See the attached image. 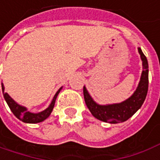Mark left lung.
<instances>
[{"label":"left lung","mask_w":160,"mask_h":160,"mask_svg":"<svg viewBox=\"0 0 160 160\" xmlns=\"http://www.w3.org/2000/svg\"><path fill=\"white\" fill-rule=\"evenodd\" d=\"M138 49L142 60L143 71L141 74L140 81L138 85V88L128 99L119 103L100 105L92 99L85 86L83 87V97H84L85 103L90 112H91V114L96 118L111 124L122 123L128 120L142 106L148 91L149 69H148V62L146 57L142 52L140 48H138Z\"/></svg>","instance_id":"8db88e82"}]
</instances>
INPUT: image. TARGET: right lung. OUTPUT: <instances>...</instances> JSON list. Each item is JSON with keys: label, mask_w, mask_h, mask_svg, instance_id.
<instances>
[{"label": "right lung", "mask_w": 160, "mask_h": 160, "mask_svg": "<svg viewBox=\"0 0 160 160\" xmlns=\"http://www.w3.org/2000/svg\"><path fill=\"white\" fill-rule=\"evenodd\" d=\"M2 93H3V97L6 100L7 103L8 105V107L10 108L11 112L14 113V115L18 118V119L22 120L24 123H28V124H36V123H40L42 122L43 120H45L47 118H48V116L51 114V112L53 111V108L55 105V102L57 99V96L59 94V92L62 90V87L57 91L56 95L54 96L51 103L49 104L47 109H45L44 111L39 112V113H32L29 112L27 110V108L22 106L18 103L14 101V99L11 98L9 95L8 94L7 92H4V85L3 83H2Z\"/></svg>", "instance_id": "add662e5"}]
</instances>
